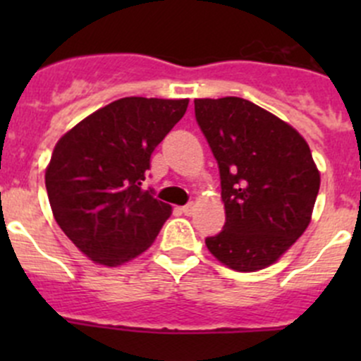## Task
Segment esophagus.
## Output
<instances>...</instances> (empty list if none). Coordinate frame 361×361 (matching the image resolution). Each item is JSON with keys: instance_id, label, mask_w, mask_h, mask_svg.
I'll return each mask as SVG.
<instances>
[{"instance_id": "esophagus-1", "label": "esophagus", "mask_w": 361, "mask_h": 361, "mask_svg": "<svg viewBox=\"0 0 361 361\" xmlns=\"http://www.w3.org/2000/svg\"><path fill=\"white\" fill-rule=\"evenodd\" d=\"M194 209H195V204L188 202V204H185L183 207H181V213L187 214V216H190V214H194Z\"/></svg>"}]
</instances>
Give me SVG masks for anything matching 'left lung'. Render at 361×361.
<instances>
[{
	"mask_svg": "<svg viewBox=\"0 0 361 361\" xmlns=\"http://www.w3.org/2000/svg\"><path fill=\"white\" fill-rule=\"evenodd\" d=\"M195 118L218 162L225 225L206 238L227 267L253 272L274 264L304 234L319 171L304 137L243 97L195 99Z\"/></svg>",
	"mask_w": 361,
	"mask_h": 361,
	"instance_id": "8db88e82",
	"label": "left lung"
}]
</instances>
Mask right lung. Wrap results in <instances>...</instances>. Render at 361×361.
<instances>
[{
    "label": "right lung",
    "mask_w": 361,
    "mask_h": 361,
    "mask_svg": "<svg viewBox=\"0 0 361 361\" xmlns=\"http://www.w3.org/2000/svg\"><path fill=\"white\" fill-rule=\"evenodd\" d=\"M188 99L123 97L94 111L54 148L45 187L56 221L82 253L108 267L152 246L169 204L143 190L150 157Z\"/></svg>",
    "instance_id": "1"
}]
</instances>
